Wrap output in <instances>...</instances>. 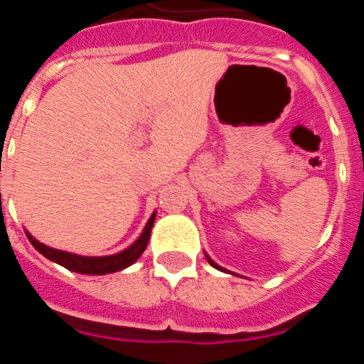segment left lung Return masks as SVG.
<instances>
[{"label": "left lung", "instance_id": "1", "mask_svg": "<svg viewBox=\"0 0 364 364\" xmlns=\"http://www.w3.org/2000/svg\"><path fill=\"white\" fill-rule=\"evenodd\" d=\"M205 259H208V262H210V264L213 266V268L220 269V272H228V269H224V268H222V266H218L217 262H215V260H211V259H210V255H208V253H205Z\"/></svg>", "mask_w": 364, "mask_h": 364}]
</instances>
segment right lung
<instances>
[{"instance_id":"1","label":"right lung","mask_w":364,"mask_h":364,"mask_svg":"<svg viewBox=\"0 0 364 364\" xmlns=\"http://www.w3.org/2000/svg\"><path fill=\"white\" fill-rule=\"evenodd\" d=\"M154 217H156V211H153V215H151L149 220H147L146 228H144V231L140 233V237H138L129 247H125V250L114 253V255L104 257H85L78 255V253L63 252V250H56V247H50L47 246V244L36 240L27 230H25V233H27L32 246L36 247L41 255L47 257V259L53 260V262H56V264L63 266V268L70 269V272L83 273V275H107V273H114L120 272V269L129 268L133 262H136L138 257L142 255L144 250L147 247V242H149Z\"/></svg>"}]
</instances>
